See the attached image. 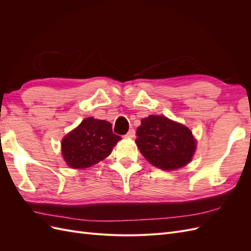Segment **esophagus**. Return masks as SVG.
<instances>
[{"label":"esophagus","instance_id":"esophagus-1","mask_svg":"<svg viewBox=\"0 0 251 251\" xmlns=\"http://www.w3.org/2000/svg\"><path fill=\"white\" fill-rule=\"evenodd\" d=\"M125 137L126 138H134L135 137V130H134V128H131V130L126 134Z\"/></svg>","mask_w":251,"mask_h":251}]
</instances>
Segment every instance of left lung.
I'll return each mask as SVG.
<instances>
[{
	"instance_id": "8db88e82",
	"label": "left lung",
	"mask_w": 251,
	"mask_h": 251,
	"mask_svg": "<svg viewBox=\"0 0 251 251\" xmlns=\"http://www.w3.org/2000/svg\"><path fill=\"white\" fill-rule=\"evenodd\" d=\"M136 143L147 160L164 171L180 169L192 160L196 140L188 127L165 116L141 119Z\"/></svg>"
}]
</instances>
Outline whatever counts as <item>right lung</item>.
Listing matches in <instances>:
<instances>
[{"label":"right lung","mask_w":251,"mask_h":251,"mask_svg":"<svg viewBox=\"0 0 251 251\" xmlns=\"http://www.w3.org/2000/svg\"><path fill=\"white\" fill-rule=\"evenodd\" d=\"M121 137L109 121L86 118L62 141V154L72 169H87L108 157Z\"/></svg>","instance_id":"1"}]
</instances>
